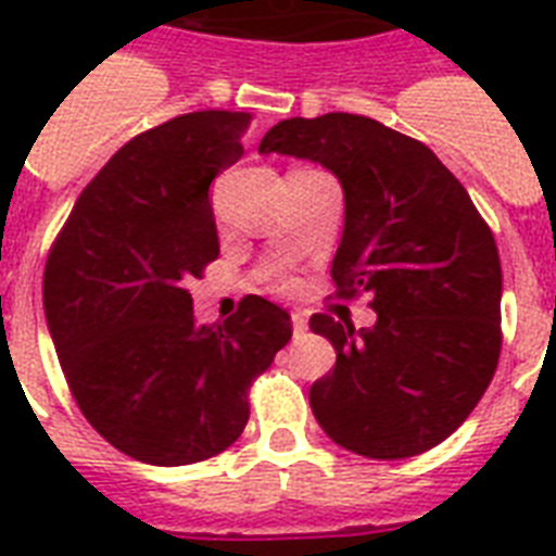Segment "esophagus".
Listing matches in <instances>:
<instances>
[{"label": "esophagus", "mask_w": 556, "mask_h": 556, "mask_svg": "<svg viewBox=\"0 0 556 556\" xmlns=\"http://www.w3.org/2000/svg\"><path fill=\"white\" fill-rule=\"evenodd\" d=\"M291 326H294V334L300 338L305 329H308V320H305L303 312H291Z\"/></svg>", "instance_id": "34e87169"}]
</instances>
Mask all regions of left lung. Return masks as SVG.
Listing matches in <instances>:
<instances>
[{
	"label": "left lung",
	"instance_id": "obj_1",
	"mask_svg": "<svg viewBox=\"0 0 556 556\" xmlns=\"http://www.w3.org/2000/svg\"><path fill=\"white\" fill-rule=\"evenodd\" d=\"M323 164L346 199L331 262L338 296L369 294L355 331L314 314L338 352L308 401L334 444L366 458L435 447L473 413L502 352V265L491 227L430 147L364 115L279 121L260 143Z\"/></svg>",
	"mask_w": 556,
	"mask_h": 556
}]
</instances>
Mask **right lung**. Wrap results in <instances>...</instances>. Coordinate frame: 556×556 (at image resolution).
Masks as SVG:
<instances>
[{
	"instance_id": "right-lung-1",
	"label": "right lung",
	"mask_w": 556,
	"mask_h": 556,
	"mask_svg": "<svg viewBox=\"0 0 556 556\" xmlns=\"http://www.w3.org/2000/svg\"><path fill=\"white\" fill-rule=\"evenodd\" d=\"M248 112L204 109L135 135L74 201L51 244L42 305L86 421L143 465L218 456L242 435L248 389L291 340L251 294L225 323L192 317V279L218 256L213 178L242 159Z\"/></svg>"
}]
</instances>
